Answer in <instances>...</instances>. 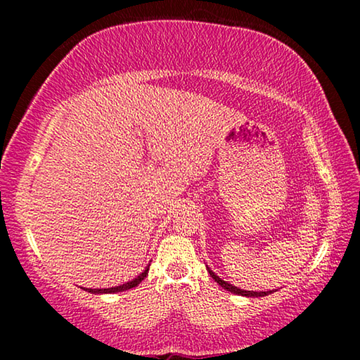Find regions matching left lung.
<instances>
[{"label": "left lung", "mask_w": 360, "mask_h": 360, "mask_svg": "<svg viewBox=\"0 0 360 360\" xmlns=\"http://www.w3.org/2000/svg\"><path fill=\"white\" fill-rule=\"evenodd\" d=\"M208 271H210L211 278L214 279V281H216L219 285H221V288L227 289L229 292H231V294L243 295V297H265V295H268V294H271V290H266V292H254V290H245V289H240V288H236V285L230 284L229 281H224V279L219 278V276L216 275V273L211 270V268H208Z\"/></svg>", "instance_id": "8db88e82"}]
</instances>
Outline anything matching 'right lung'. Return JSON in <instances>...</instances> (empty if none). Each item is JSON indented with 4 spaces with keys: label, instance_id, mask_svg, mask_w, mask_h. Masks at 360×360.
Segmentation results:
<instances>
[{
    "label": "right lung",
    "instance_id": "right-lung-1",
    "mask_svg": "<svg viewBox=\"0 0 360 360\" xmlns=\"http://www.w3.org/2000/svg\"><path fill=\"white\" fill-rule=\"evenodd\" d=\"M149 271V265L144 268V271L141 273V275L136 276L135 279H131V281L125 283V284H120V285H115V288H108V289H84L90 292V294H114V292H122V290H129V289H133L136 288V285L143 281V279L146 278V275H148Z\"/></svg>",
    "mask_w": 360,
    "mask_h": 360
}]
</instances>
